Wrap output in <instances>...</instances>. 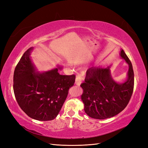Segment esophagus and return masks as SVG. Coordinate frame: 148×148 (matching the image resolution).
Segmentation results:
<instances>
[{
  "mask_svg": "<svg viewBox=\"0 0 148 148\" xmlns=\"http://www.w3.org/2000/svg\"><path fill=\"white\" fill-rule=\"evenodd\" d=\"M81 83V76L80 74H78L76 76V81H75V84L76 85L79 86L80 85Z\"/></svg>",
  "mask_w": 148,
  "mask_h": 148,
  "instance_id": "34e87169",
  "label": "esophagus"
}]
</instances>
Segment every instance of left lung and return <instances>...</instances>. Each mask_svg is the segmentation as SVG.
<instances>
[{
	"mask_svg": "<svg viewBox=\"0 0 148 148\" xmlns=\"http://www.w3.org/2000/svg\"><path fill=\"white\" fill-rule=\"evenodd\" d=\"M121 58L128 65L127 79L118 83L111 76L110 67L106 69L92 67L86 71L81 99L84 110L90 117L103 119L113 117L123 110L130 101L134 85L132 65L122 49Z\"/></svg>",
	"mask_w": 148,
	"mask_h": 148,
	"instance_id": "1",
	"label": "left lung"
}]
</instances>
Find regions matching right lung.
Returning a JSON list of instances; mask_svg holds the SVG:
<instances>
[{"instance_id":"obj_1","label":"right lung","mask_w":148,"mask_h":148,"mask_svg":"<svg viewBox=\"0 0 148 148\" xmlns=\"http://www.w3.org/2000/svg\"><path fill=\"white\" fill-rule=\"evenodd\" d=\"M33 49L31 47L24 53L15 68L14 95L21 109L31 118L53 120L61 110L76 76L60 74V66L48 71H37L30 56Z\"/></svg>"}]
</instances>
